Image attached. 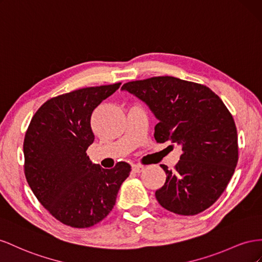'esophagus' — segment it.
I'll return each mask as SVG.
<instances>
[{"instance_id":"obj_1","label":"esophagus","mask_w":262,"mask_h":262,"mask_svg":"<svg viewBox=\"0 0 262 262\" xmlns=\"http://www.w3.org/2000/svg\"><path fill=\"white\" fill-rule=\"evenodd\" d=\"M132 169H133V172H135V173H140V172H143V171L145 170L144 167L138 166V164H134V166L132 167Z\"/></svg>"}]
</instances>
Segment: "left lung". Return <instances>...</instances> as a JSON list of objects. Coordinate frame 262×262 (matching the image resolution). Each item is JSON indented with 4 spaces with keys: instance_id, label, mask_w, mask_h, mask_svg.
Instances as JSON below:
<instances>
[{
    "instance_id": "1",
    "label": "left lung",
    "mask_w": 262,
    "mask_h": 262,
    "mask_svg": "<svg viewBox=\"0 0 262 262\" xmlns=\"http://www.w3.org/2000/svg\"><path fill=\"white\" fill-rule=\"evenodd\" d=\"M122 90L143 101L159 121L157 143L170 140L182 148L174 170L160 164L167 179L156 191L159 204L186 216L213 205L238 161L236 125L220 96L205 85L168 76L132 81Z\"/></svg>"
}]
</instances>
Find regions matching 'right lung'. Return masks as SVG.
Returning <instances> with one entry per match:
<instances>
[{"instance_id":"obj_1","label":"right lung","mask_w":262,"mask_h":262,"mask_svg":"<svg viewBox=\"0 0 262 262\" xmlns=\"http://www.w3.org/2000/svg\"><path fill=\"white\" fill-rule=\"evenodd\" d=\"M119 85L84 88L52 98L28 126L23 146L26 180L40 204L64 225L86 228L105 219L129 176L127 162L103 169L86 156L94 141L93 111Z\"/></svg>"}]
</instances>
